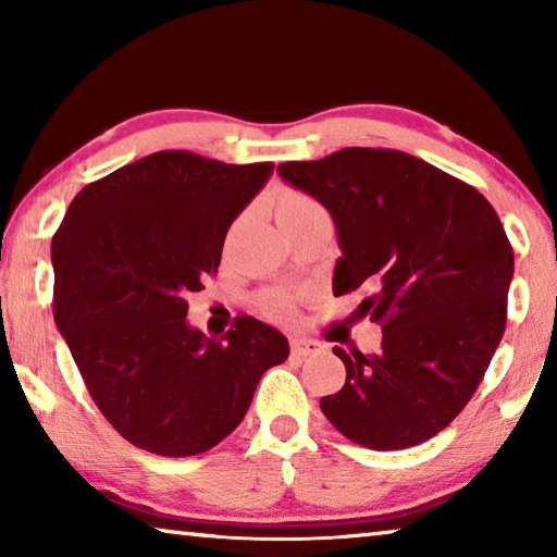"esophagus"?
Returning a JSON list of instances; mask_svg holds the SVG:
<instances>
[{
  "mask_svg": "<svg viewBox=\"0 0 557 557\" xmlns=\"http://www.w3.org/2000/svg\"><path fill=\"white\" fill-rule=\"evenodd\" d=\"M292 354L295 356H317L324 354V346L312 338H292Z\"/></svg>",
  "mask_w": 557,
  "mask_h": 557,
  "instance_id": "esophagus-1",
  "label": "esophagus"
}]
</instances>
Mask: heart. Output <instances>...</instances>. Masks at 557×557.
Listing matches in <instances>:
<instances>
[{
	"instance_id": "b5f03b06",
	"label": "heart",
	"mask_w": 557,
	"mask_h": 557,
	"mask_svg": "<svg viewBox=\"0 0 557 557\" xmlns=\"http://www.w3.org/2000/svg\"><path fill=\"white\" fill-rule=\"evenodd\" d=\"M319 211H324V209L312 199V196L299 194V191H285V194L280 196L275 213H277V223H287V221L301 219V215L319 213ZM280 307L285 309V305H282V301H280Z\"/></svg>"
}]
</instances>
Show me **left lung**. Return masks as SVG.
<instances>
[{"mask_svg": "<svg viewBox=\"0 0 557 557\" xmlns=\"http://www.w3.org/2000/svg\"><path fill=\"white\" fill-rule=\"evenodd\" d=\"M277 174L332 213L334 295L383 329L379 354H334L346 383L319 405L356 445L388 451L435 437L465 410L506 329L513 248L474 186L395 149L346 147Z\"/></svg>", "mask_w": 557, "mask_h": 557, "instance_id": "obj_1", "label": "left lung"}]
</instances>
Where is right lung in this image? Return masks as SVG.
<instances>
[{
  "label": "right lung",
  "mask_w": 557,
  "mask_h": 557,
  "mask_svg": "<svg viewBox=\"0 0 557 557\" xmlns=\"http://www.w3.org/2000/svg\"><path fill=\"white\" fill-rule=\"evenodd\" d=\"M275 164L154 152L88 184L53 235V319L106 420L159 457H194L240 425L277 329L235 317L223 338L186 322L225 233Z\"/></svg>",
  "instance_id": "1"
}]
</instances>
